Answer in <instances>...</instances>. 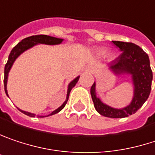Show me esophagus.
<instances>
[{"instance_id":"1","label":"esophagus","mask_w":155,"mask_h":155,"mask_svg":"<svg viewBox=\"0 0 155 155\" xmlns=\"http://www.w3.org/2000/svg\"><path fill=\"white\" fill-rule=\"evenodd\" d=\"M86 70H87V71H88V72H92V68H91V67H87Z\"/></svg>"}]
</instances>
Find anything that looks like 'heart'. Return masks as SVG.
Masks as SVG:
<instances>
[{
	"label": "heart",
	"instance_id": "1",
	"mask_svg": "<svg viewBox=\"0 0 155 155\" xmlns=\"http://www.w3.org/2000/svg\"><path fill=\"white\" fill-rule=\"evenodd\" d=\"M104 53V51H99V54H101V55H103Z\"/></svg>",
	"mask_w": 155,
	"mask_h": 155
}]
</instances>
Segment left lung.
<instances>
[{
	"label": "left lung",
	"instance_id": "obj_1",
	"mask_svg": "<svg viewBox=\"0 0 155 155\" xmlns=\"http://www.w3.org/2000/svg\"><path fill=\"white\" fill-rule=\"evenodd\" d=\"M120 48V56L109 64V68L115 75H131L134 85V96L131 104L122 109H114L102 103L96 96L95 83L91 87V96L95 110L108 118H125L134 114L147 100L152 87L153 72L148 55L138 45L120 41H112Z\"/></svg>",
	"mask_w": 155,
	"mask_h": 155
}]
</instances>
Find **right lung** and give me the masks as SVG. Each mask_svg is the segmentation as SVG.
<instances>
[{"label": "right lung", "instance_id": "add662e5", "mask_svg": "<svg viewBox=\"0 0 155 155\" xmlns=\"http://www.w3.org/2000/svg\"><path fill=\"white\" fill-rule=\"evenodd\" d=\"M63 41V39H61V38H56V37H52V36H49V35H32V36H29L27 37L25 39H23L21 42H19L14 48L11 50L10 55H9V59H8V61L5 65V68H4V89H5V93L6 94L8 95V92H7V81H8V75H9V72H10V68L12 67L13 65V62L15 61V60L22 53L24 52L25 51H27L28 49L31 48L35 45H36L37 44H45V45H59L61 44V42ZM79 79V77H77L74 80H72L68 87V93H67V98H66V101L63 103V104L61 107H59L57 110H53L51 114H49L45 117H48L51 115H53V114H56L58 113L59 111H61L65 105L67 104L68 100V96H69V93L71 91V89L76 86L77 82L78 81ZM19 110V109H18ZM21 112H23L24 114L28 115L29 117H35V114L34 113H30L28 111H25V110H19ZM40 118H44L45 116H38Z\"/></svg>", "mask_w": 155, "mask_h": 155}]
</instances>
